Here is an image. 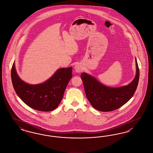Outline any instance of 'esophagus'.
Wrapping results in <instances>:
<instances>
[{"instance_id": "34e87169", "label": "esophagus", "mask_w": 153, "mask_h": 153, "mask_svg": "<svg viewBox=\"0 0 153 153\" xmlns=\"http://www.w3.org/2000/svg\"><path fill=\"white\" fill-rule=\"evenodd\" d=\"M74 69H75V71L76 72H78L79 73L81 72H82L83 71V67L80 64H76L74 67Z\"/></svg>"}]
</instances>
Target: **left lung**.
Wrapping results in <instances>:
<instances>
[{
    "instance_id": "8db88e82",
    "label": "left lung",
    "mask_w": 153,
    "mask_h": 153,
    "mask_svg": "<svg viewBox=\"0 0 153 153\" xmlns=\"http://www.w3.org/2000/svg\"><path fill=\"white\" fill-rule=\"evenodd\" d=\"M135 64L137 69L134 79L128 85L119 88L106 86L92 76L86 73L81 74V78L86 98L94 109L104 112L116 110L132 97L137 89L140 78V70L136 59Z\"/></svg>"
}]
</instances>
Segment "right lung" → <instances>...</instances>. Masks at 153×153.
Here are the masks:
<instances>
[{"label": "right lung", "mask_w": 153, "mask_h": 153, "mask_svg": "<svg viewBox=\"0 0 153 153\" xmlns=\"http://www.w3.org/2000/svg\"><path fill=\"white\" fill-rule=\"evenodd\" d=\"M72 68L59 69L45 82L31 85L20 79L13 62L11 79L15 91L25 104L35 110L50 111L61 102L68 82L72 77Z\"/></svg>", "instance_id": "obj_1"}]
</instances>
